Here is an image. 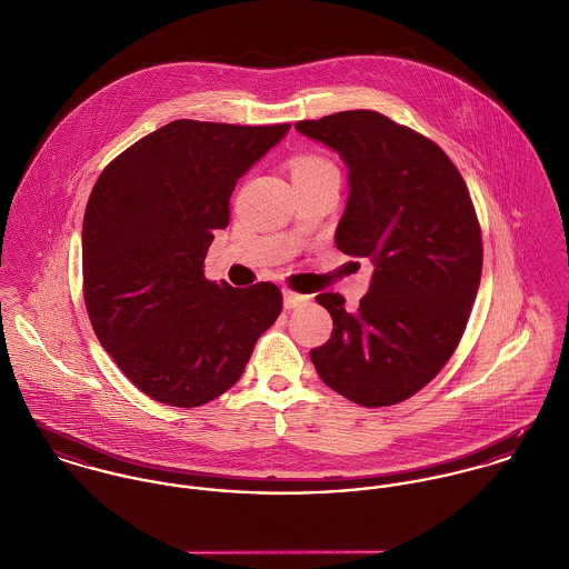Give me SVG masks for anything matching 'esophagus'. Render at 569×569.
<instances>
[{
  "label": "esophagus",
  "mask_w": 569,
  "mask_h": 569,
  "mask_svg": "<svg viewBox=\"0 0 569 569\" xmlns=\"http://www.w3.org/2000/svg\"><path fill=\"white\" fill-rule=\"evenodd\" d=\"M310 297L308 295H299V292H292V290H283V306L286 310H295L299 306H303Z\"/></svg>",
  "instance_id": "1"
}]
</instances>
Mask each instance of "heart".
<instances>
[{
	"mask_svg": "<svg viewBox=\"0 0 569 569\" xmlns=\"http://www.w3.org/2000/svg\"><path fill=\"white\" fill-rule=\"evenodd\" d=\"M327 172H338L336 166L320 157V154H297L292 159V179H312V177H320V174H327Z\"/></svg>",
	"mask_w": 569,
	"mask_h": 569,
	"instance_id": "heart-1",
	"label": "heart"
}]
</instances>
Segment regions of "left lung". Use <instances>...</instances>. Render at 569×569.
Listing matches in <instances>:
<instances>
[{
	"mask_svg": "<svg viewBox=\"0 0 569 569\" xmlns=\"http://www.w3.org/2000/svg\"><path fill=\"white\" fill-rule=\"evenodd\" d=\"M349 168L336 247L371 257L360 308L316 297L333 320L310 351L316 373L365 408L395 406L439 376L456 351L482 274V236L469 190L441 148L378 111H342L295 124Z\"/></svg>",
	"mask_w": 569,
	"mask_h": 569,
	"instance_id": "obj_1",
	"label": "left lung"
}]
</instances>
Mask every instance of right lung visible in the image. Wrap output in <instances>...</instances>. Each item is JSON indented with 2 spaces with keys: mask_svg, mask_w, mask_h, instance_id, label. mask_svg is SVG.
I'll use <instances>...</instances> for the list:
<instances>
[{
  "mask_svg": "<svg viewBox=\"0 0 569 569\" xmlns=\"http://www.w3.org/2000/svg\"><path fill=\"white\" fill-rule=\"evenodd\" d=\"M290 124L177 120L141 137L96 181L82 222V292L104 351L143 395L196 408L229 390L281 315L270 281L204 279L238 179Z\"/></svg>",
  "mask_w": 569,
  "mask_h": 569,
  "instance_id": "right-lung-1",
  "label": "right lung"
}]
</instances>
